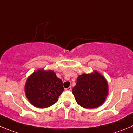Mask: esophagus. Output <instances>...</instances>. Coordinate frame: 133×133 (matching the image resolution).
I'll return each instance as SVG.
<instances>
[{
  "label": "esophagus",
  "mask_w": 133,
  "mask_h": 133,
  "mask_svg": "<svg viewBox=\"0 0 133 133\" xmlns=\"http://www.w3.org/2000/svg\"><path fill=\"white\" fill-rule=\"evenodd\" d=\"M71 90H72V87H69L68 88H65V90H66V91H71Z\"/></svg>",
  "instance_id": "34e87169"
}]
</instances>
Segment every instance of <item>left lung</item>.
Masks as SVG:
<instances>
[{
    "label": "left lung",
    "mask_w": 133,
    "mask_h": 133,
    "mask_svg": "<svg viewBox=\"0 0 133 133\" xmlns=\"http://www.w3.org/2000/svg\"><path fill=\"white\" fill-rule=\"evenodd\" d=\"M72 93L77 104L85 108H97L103 104L108 94V85L103 76L97 72L78 77Z\"/></svg>",
    "instance_id": "1"
}]
</instances>
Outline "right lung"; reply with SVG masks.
Returning a JSON list of instances; mask_svg holds the SVG:
<instances>
[{"mask_svg":"<svg viewBox=\"0 0 133 133\" xmlns=\"http://www.w3.org/2000/svg\"><path fill=\"white\" fill-rule=\"evenodd\" d=\"M64 90L62 81L53 71L38 70L29 77L25 84V95L37 108L52 106Z\"/></svg>","mask_w":133,"mask_h":133,"instance_id":"1","label":"right lung"}]
</instances>
